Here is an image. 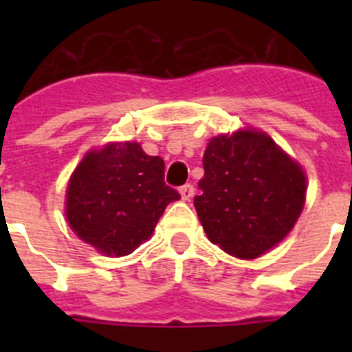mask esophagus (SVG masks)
I'll list each match as a JSON object with an SVG mask.
<instances>
[{
	"instance_id": "1",
	"label": "esophagus",
	"mask_w": 352,
	"mask_h": 352,
	"mask_svg": "<svg viewBox=\"0 0 352 352\" xmlns=\"http://www.w3.org/2000/svg\"><path fill=\"white\" fill-rule=\"evenodd\" d=\"M179 195H182L183 201H190L192 195H194V186L192 185H183L179 188Z\"/></svg>"
}]
</instances>
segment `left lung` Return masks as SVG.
Returning a JSON list of instances; mask_svg holds the SVG:
<instances>
[{
    "instance_id": "8db88e82",
    "label": "left lung",
    "mask_w": 352,
    "mask_h": 352,
    "mask_svg": "<svg viewBox=\"0 0 352 352\" xmlns=\"http://www.w3.org/2000/svg\"><path fill=\"white\" fill-rule=\"evenodd\" d=\"M203 194L194 199L208 239L257 259L287 238L307 199V173L264 130L245 126L208 141Z\"/></svg>"
}]
</instances>
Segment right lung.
Here are the masks:
<instances>
[{
    "label": "right lung",
    "mask_w": 352,
    "mask_h": 352,
    "mask_svg": "<svg viewBox=\"0 0 352 352\" xmlns=\"http://www.w3.org/2000/svg\"><path fill=\"white\" fill-rule=\"evenodd\" d=\"M164 160L135 141H111L86 151L65 192L70 229L98 254L123 257L153 234L179 194L164 182Z\"/></svg>",
    "instance_id": "add662e5"
}]
</instances>
